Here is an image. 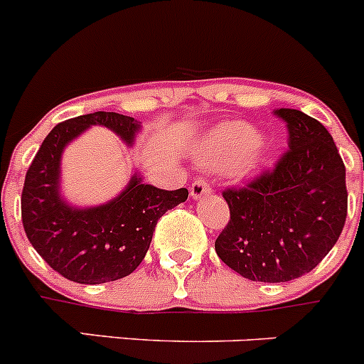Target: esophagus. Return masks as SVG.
I'll return each mask as SVG.
<instances>
[{
    "instance_id": "34e87169",
    "label": "esophagus",
    "mask_w": 364,
    "mask_h": 364,
    "mask_svg": "<svg viewBox=\"0 0 364 364\" xmlns=\"http://www.w3.org/2000/svg\"><path fill=\"white\" fill-rule=\"evenodd\" d=\"M210 192H212V186H210V183L206 179H196L190 185V196H192V199H201L205 196H208Z\"/></svg>"
}]
</instances>
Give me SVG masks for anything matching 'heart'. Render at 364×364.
<instances>
[{
	"label": "heart",
	"mask_w": 364,
	"mask_h": 364,
	"mask_svg": "<svg viewBox=\"0 0 364 364\" xmlns=\"http://www.w3.org/2000/svg\"><path fill=\"white\" fill-rule=\"evenodd\" d=\"M260 144L257 129L246 122H228L206 136L199 145V156L210 166L224 168L242 161Z\"/></svg>",
	"instance_id": "heart-1"
}]
</instances>
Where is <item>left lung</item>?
<instances>
[{"label": "left lung", "instance_id": "obj_1", "mask_svg": "<svg viewBox=\"0 0 364 364\" xmlns=\"http://www.w3.org/2000/svg\"><path fill=\"white\" fill-rule=\"evenodd\" d=\"M289 151L273 171L226 188L230 220L215 240L219 259L253 282H289L314 269L346 219L345 165L331 132L298 109H277Z\"/></svg>", "mask_w": 364, "mask_h": 364}]
</instances>
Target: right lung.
I'll list each match as a JSON object with an SVG mask.
<instances>
[{"instance_id": "right-lung-1", "label": "right lung", "mask_w": 364, "mask_h": 364, "mask_svg": "<svg viewBox=\"0 0 364 364\" xmlns=\"http://www.w3.org/2000/svg\"><path fill=\"white\" fill-rule=\"evenodd\" d=\"M91 125L111 129L127 145L140 131L132 117L105 111L55 125L26 172L21 219L30 244L52 269L77 284L95 285L120 280L140 266L158 219L185 203L188 190L156 188L134 174L124 192L105 205H68L60 198V156Z\"/></svg>"}]
</instances>
